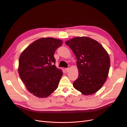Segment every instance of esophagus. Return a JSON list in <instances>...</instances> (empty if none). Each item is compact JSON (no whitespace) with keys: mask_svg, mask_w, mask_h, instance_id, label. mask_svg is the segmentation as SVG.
I'll return each instance as SVG.
<instances>
[{"mask_svg":"<svg viewBox=\"0 0 127 127\" xmlns=\"http://www.w3.org/2000/svg\"><path fill=\"white\" fill-rule=\"evenodd\" d=\"M65 71H66V72H68V71L69 70V68H65Z\"/></svg>","mask_w":127,"mask_h":127,"instance_id":"esophagus-1","label":"esophagus"}]
</instances>
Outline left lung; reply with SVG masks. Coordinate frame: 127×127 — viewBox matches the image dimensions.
Segmentation results:
<instances>
[{
	"label": "left lung",
	"instance_id": "obj_1",
	"mask_svg": "<svg viewBox=\"0 0 127 127\" xmlns=\"http://www.w3.org/2000/svg\"><path fill=\"white\" fill-rule=\"evenodd\" d=\"M77 60L78 78L73 83L75 89L85 95L94 94L108 78L110 59L103 46L90 37H76L65 42Z\"/></svg>",
	"mask_w": 127,
	"mask_h": 127
}]
</instances>
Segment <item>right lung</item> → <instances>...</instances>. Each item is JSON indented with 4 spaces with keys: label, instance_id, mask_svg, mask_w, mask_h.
Returning a JSON list of instances; mask_svg holds the SVG:
<instances>
[{
    "label": "right lung",
    "instance_id": "right-lung-1",
    "mask_svg": "<svg viewBox=\"0 0 127 127\" xmlns=\"http://www.w3.org/2000/svg\"><path fill=\"white\" fill-rule=\"evenodd\" d=\"M62 44L61 39L43 37L33 42L21 53L18 74L33 95L47 97L58 88L63 72L56 66L53 55Z\"/></svg>",
    "mask_w": 127,
    "mask_h": 127
}]
</instances>
